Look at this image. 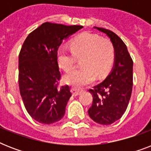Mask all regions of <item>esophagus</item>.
Segmentation results:
<instances>
[{"instance_id": "1", "label": "esophagus", "mask_w": 151, "mask_h": 151, "mask_svg": "<svg viewBox=\"0 0 151 151\" xmlns=\"http://www.w3.org/2000/svg\"><path fill=\"white\" fill-rule=\"evenodd\" d=\"M71 92H72V94H73V96H77L78 95H80V93L81 92V90L76 88H71Z\"/></svg>"}]
</instances>
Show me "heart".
<instances>
[{
	"label": "heart",
	"instance_id": "heart-1",
	"mask_svg": "<svg viewBox=\"0 0 151 151\" xmlns=\"http://www.w3.org/2000/svg\"><path fill=\"white\" fill-rule=\"evenodd\" d=\"M71 52L60 48L57 52L59 66L66 72L74 66L76 58L81 59L83 68L75 70L65 76L66 84L73 87H83L95 80V73L104 76L110 71L114 62V48L111 41L99 35L84 33L70 43Z\"/></svg>",
	"mask_w": 151,
	"mask_h": 151
}]
</instances>
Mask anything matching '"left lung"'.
Listing matches in <instances>:
<instances>
[{
  "label": "left lung",
  "instance_id": "8db88e82",
  "mask_svg": "<svg viewBox=\"0 0 151 151\" xmlns=\"http://www.w3.org/2000/svg\"><path fill=\"white\" fill-rule=\"evenodd\" d=\"M106 34L114 48V63L103 82L88 91L93 97L88 115L100 124H113L124 114L132 91L133 62L125 44L111 30L94 27Z\"/></svg>",
  "mask_w": 151,
  "mask_h": 151
}]
</instances>
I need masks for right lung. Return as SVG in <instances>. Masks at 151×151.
Segmentation results:
<instances>
[{
	"label": "right lung",
	"instance_id": "1",
	"mask_svg": "<svg viewBox=\"0 0 151 151\" xmlns=\"http://www.w3.org/2000/svg\"><path fill=\"white\" fill-rule=\"evenodd\" d=\"M81 28L47 22L23 42L19 55V92L27 112L37 122L50 124L65 114L70 87L59 86L57 52L63 40Z\"/></svg>",
	"mask_w": 151,
	"mask_h": 151
}]
</instances>
